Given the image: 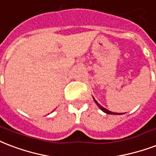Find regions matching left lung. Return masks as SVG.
Returning <instances> with one entry per match:
<instances>
[{
	"mask_svg": "<svg viewBox=\"0 0 156 156\" xmlns=\"http://www.w3.org/2000/svg\"><path fill=\"white\" fill-rule=\"evenodd\" d=\"M93 100H94V101H95V102H96V104L98 106L99 108H100V109H101V110L102 111V112H104L105 113H107V114H112V115H120V114H122V113H116V112H110V111H108V110H107V109H106V108H104V107H102V106H101V105L99 104L98 102L96 101L94 98H93ZM122 114H124V113H122Z\"/></svg>",
	"mask_w": 156,
	"mask_h": 156,
	"instance_id": "obj_1",
	"label": "left lung"
}]
</instances>
